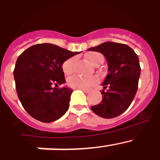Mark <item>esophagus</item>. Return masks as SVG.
<instances>
[{"label": "esophagus", "mask_w": 160, "mask_h": 160, "mask_svg": "<svg viewBox=\"0 0 160 160\" xmlns=\"http://www.w3.org/2000/svg\"><path fill=\"white\" fill-rule=\"evenodd\" d=\"M80 90H82V91H83L84 93H89L90 92V90H87V89H80Z\"/></svg>", "instance_id": "esophagus-1"}]
</instances>
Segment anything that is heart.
<instances>
[{
  "mask_svg": "<svg viewBox=\"0 0 160 160\" xmlns=\"http://www.w3.org/2000/svg\"><path fill=\"white\" fill-rule=\"evenodd\" d=\"M87 59L94 65H97L102 61H104L102 55L97 52H91L87 55ZM75 58H70L63 63L62 70L66 74L70 75L74 71ZM97 82L95 77H82L79 75H73L67 80L68 86L73 89H89Z\"/></svg>",
  "mask_w": 160,
  "mask_h": 160,
  "instance_id": "1",
  "label": "heart"
}]
</instances>
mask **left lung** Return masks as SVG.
Segmentation results:
<instances>
[{
  "label": "left lung",
  "mask_w": 160,
  "mask_h": 160,
  "mask_svg": "<svg viewBox=\"0 0 160 160\" xmlns=\"http://www.w3.org/2000/svg\"><path fill=\"white\" fill-rule=\"evenodd\" d=\"M88 50L102 53L108 65V73L102 84V100L91 110L102 118H115L127 111L138 90L141 71L138 55L125 44L111 42Z\"/></svg>",
  "instance_id": "left-lung-1"
}]
</instances>
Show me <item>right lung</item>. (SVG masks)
<instances>
[{"label": "right lung", "mask_w": 160, "mask_h": 160, "mask_svg": "<svg viewBox=\"0 0 160 160\" xmlns=\"http://www.w3.org/2000/svg\"><path fill=\"white\" fill-rule=\"evenodd\" d=\"M78 53L43 43L28 48L18 58L13 70L16 90L22 107L32 118L51 122L67 111L73 90L58 87L66 82L62 64Z\"/></svg>", "instance_id": "obj_1"}]
</instances>
